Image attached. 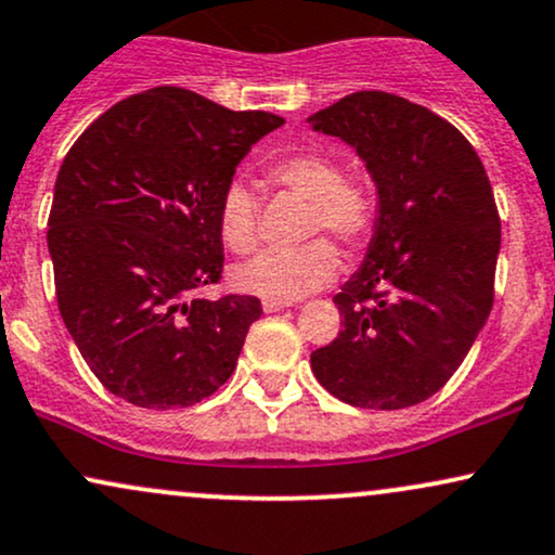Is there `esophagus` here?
Returning a JSON list of instances; mask_svg holds the SVG:
<instances>
[{"instance_id": "esophagus-1", "label": "esophagus", "mask_w": 555, "mask_h": 555, "mask_svg": "<svg viewBox=\"0 0 555 555\" xmlns=\"http://www.w3.org/2000/svg\"><path fill=\"white\" fill-rule=\"evenodd\" d=\"M292 302H286V299H263V310L266 312H279L284 310V307H289Z\"/></svg>"}]
</instances>
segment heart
I'll return each mask as SVG.
<instances>
[{
  "label": "heart",
  "mask_w": 555,
  "mask_h": 555,
  "mask_svg": "<svg viewBox=\"0 0 555 555\" xmlns=\"http://www.w3.org/2000/svg\"><path fill=\"white\" fill-rule=\"evenodd\" d=\"M269 176L284 191L310 202L307 235L328 232L346 248H362L379 222V196L366 180L346 178L341 159L323 152H299L276 159ZM258 196L243 180H232L219 202V232L232 253L256 250ZM338 271V253L325 237L292 250H266L235 269L237 289L266 299H297L328 284Z\"/></svg>",
  "instance_id": "obj_1"
}]
</instances>
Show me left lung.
I'll use <instances>...</instances> for the list:
<instances>
[{"label": "left lung", "instance_id": "obj_1", "mask_svg": "<svg viewBox=\"0 0 555 555\" xmlns=\"http://www.w3.org/2000/svg\"><path fill=\"white\" fill-rule=\"evenodd\" d=\"M366 163L379 222L333 302L341 331L310 353L318 383L357 409L398 411L442 390L493 305L502 222L468 139L424 105L351 92L310 116Z\"/></svg>", "mask_w": 555, "mask_h": 555}]
</instances>
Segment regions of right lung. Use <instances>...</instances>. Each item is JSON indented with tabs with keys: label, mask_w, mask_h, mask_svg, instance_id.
Instances as JSON below:
<instances>
[{
	"label": "right lung",
	"mask_w": 555,
	"mask_h": 555,
	"mask_svg": "<svg viewBox=\"0 0 555 555\" xmlns=\"http://www.w3.org/2000/svg\"><path fill=\"white\" fill-rule=\"evenodd\" d=\"M282 124L165 85L113 105L66 152L49 214L56 302L113 396L185 409L235 372L260 299L198 292L222 279V193Z\"/></svg>",
	"instance_id": "add662e5"
}]
</instances>
